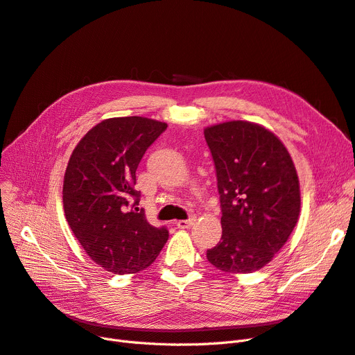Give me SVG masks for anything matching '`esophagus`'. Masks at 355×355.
Segmentation results:
<instances>
[{"label": "esophagus", "instance_id": "1", "mask_svg": "<svg viewBox=\"0 0 355 355\" xmlns=\"http://www.w3.org/2000/svg\"><path fill=\"white\" fill-rule=\"evenodd\" d=\"M194 222H196L194 218H189V219H184V220H178V222H177V227L181 228V230L190 228V227L194 224Z\"/></svg>", "mask_w": 355, "mask_h": 355}]
</instances>
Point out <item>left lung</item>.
Listing matches in <instances>:
<instances>
[{"label":"left lung","instance_id":"obj_1","mask_svg":"<svg viewBox=\"0 0 355 355\" xmlns=\"http://www.w3.org/2000/svg\"><path fill=\"white\" fill-rule=\"evenodd\" d=\"M216 169L220 241L206 257L227 273L266 266L290 239L300 215L298 175L284 143L248 121L205 128Z\"/></svg>","mask_w":355,"mask_h":355}]
</instances>
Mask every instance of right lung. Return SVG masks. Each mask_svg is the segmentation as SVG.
<instances>
[{
    "mask_svg": "<svg viewBox=\"0 0 355 355\" xmlns=\"http://www.w3.org/2000/svg\"><path fill=\"white\" fill-rule=\"evenodd\" d=\"M165 130L144 116L108 118L77 143L65 169V219L87 256L115 275L146 269L168 240V230L150 225L137 207L135 190L144 152Z\"/></svg>",
    "mask_w": 355,
    "mask_h": 355,
    "instance_id": "obj_1",
    "label": "right lung"
}]
</instances>
